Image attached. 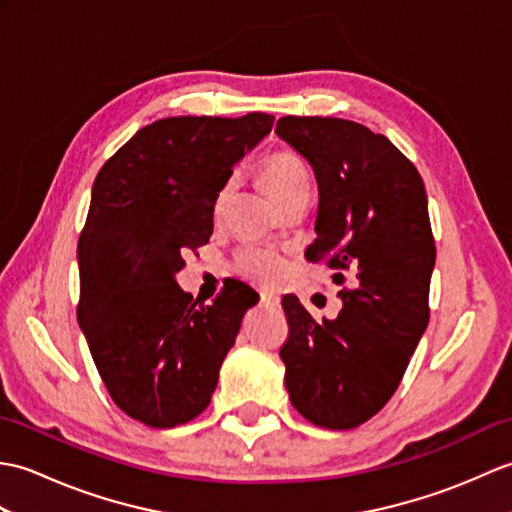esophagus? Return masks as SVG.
<instances>
[{"mask_svg":"<svg viewBox=\"0 0 512 512\" xmlns=\"http://www.w3.org/2000/svg\"><path fill=\"white\" fill-rule=\"evenodd\" d=\"M259 301H262V306H266V308H277L279 306V297L277 295H270V292H262V297H259Z\"/></svg>","mask_w":512,"mask_h":512,"instance_id":"obj_1","label":"esophagus"}]
</instances>
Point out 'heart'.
<instances>
[{"label": "heart", "instance_id": "b5f03b06", "mask_svg": "<svg viewBox=\"0 0 512 512\" xmlns=\"http://www.w3.org/2000/svg\"><path fill=\"white\" fill-rule=\"evenodd\" d=\"M264 182L279 204L292 198L295 193L310 191V173H308L306 162H303L301 156L290 149H279L273 156L266 158ZM233 187H235V178L228 180L222 187V191L217 193L215 213L224 211V206L233 193ZM235 266L244 277L266 286L277 281L281 270H284V264H281V257L277 253L266 248H257V246H246L239 250L235 257Z\"/></svg>", "mask_w": 512, "mask_h": 512}]
</instances>
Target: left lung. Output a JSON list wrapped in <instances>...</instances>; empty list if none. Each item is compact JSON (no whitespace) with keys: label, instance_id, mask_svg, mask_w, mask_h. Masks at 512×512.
Segmentation results:
<instances>
[{"label":"left lung","instance_id":"obj_1","mask_svg":"<svg viewBox=\"0 0 512 512\" xmlns=\"http://www.w3.org/2000/svg\"><path fill=\"white\" fill-rule=\"evenodd\" d=\"M277 136L310 162L319 184L312 264L350 279L336 319L317 321L284 297L281 347L290 402L317 427L354 429L394 396L429 323L436 266L427 191L383 134L345 118L284 116Z\"/></svg>","mask_w":512,"mask_h":512}]
</instances>
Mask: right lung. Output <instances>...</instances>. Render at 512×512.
<instances>
[{
	"label": "right lung",
	"mask_w": 512,
	"mask_h": 512,
	"mask_svg": "<svg viewBox=\"0 0 512 512\" xmlns=\"http://www.w3.org/2000/svg\"><path fill=\"white\" fill-rule=\"evenodd\" d=\"M275 116H173L105 162L79 237V325L112 400L129 418L171 429L209 407L222 361L257 292L226 281L209 306L184 292L182 255L209 242L233 167Z\"/></svg>",
	"instance_id": "add662e5"
}]
</instances>
